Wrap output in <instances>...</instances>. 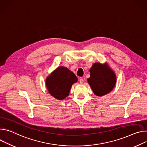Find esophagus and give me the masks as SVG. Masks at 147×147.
Here are the masks:
<instances>
[{
	"label": "esophagus",
	"mask_w": 147,
	"mask_h": 147,
	"mask_svg": "<svg viewBox=\"0 0 147 147\" xmlns=\"http://www.w3.org/2000/svg\"><path fill=\"white\" fill-rule=\"evenodd\" d=\"M84 79L82 78H80L79 79V82H80V84H82L84 83Z\"/></svg>",
	"instance_id": "34e87169"
}]
</instances>
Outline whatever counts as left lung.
<instances>
[{
	"mask_svg": "<svg viewBox=\"0 0 147 147\" xmlns=\"http://www.w3.org/2000/svg\"><path fill=\"white\" fill-rule=\"evenodd\" d=\"M89 71L90 78L87 80L94 94L103 96L112 91L117 78L115 72L107 62L93 63Z\"/></svg>",
	"mask_w": 147,
	"mask_h": 147,
	"instance_id": "left-lung-1",
	"label": "left lung"
}]
</instances>
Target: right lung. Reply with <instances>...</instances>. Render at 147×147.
Instances as JSON below:
<instances>
[{
  "label": "right lung",
  "instance_id": "right-lung-1",
  "mask_svg": "<svg viewBox=\"0 0 147 147\" xmlns=\"http://www.w3.org/2000/svg\"><path fill=\"white\" fill-rule=\"evenodd\" d=\"M78 81L74 72L65 67H58L45 80L46 88L53 97L62 100L69 95L72 85Z\"/></svg>",
  "mask_w": 147,
  "mask_h": 147
}]
</instances>
